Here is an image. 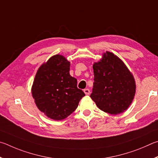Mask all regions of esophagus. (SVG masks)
<instances>
[{
    "label": "esophagus",
    "mask_w": 158,
    "mask_h": 158,
    "mask_svg": "<svg viewBox=\"0 0 158 158\" xmlns=\"http://www.w3.org/2000/svg\"><path fill=\"white\" fill-rule=\"evenodd\" d=\"M84 92L86 95H89L90 94V90L89 89H84Z\"/></svg>",
    "instance_id": "obj_1"
}]
</instances>
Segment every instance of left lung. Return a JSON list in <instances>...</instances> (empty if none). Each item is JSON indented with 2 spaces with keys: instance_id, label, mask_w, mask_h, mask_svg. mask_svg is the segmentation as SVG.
Returning a JSON list of instances; mask_svg holds the SVG:
<instances>
[{
  "instance_id": "left-lung-1",
  "label": "left lung",
  "mask_w": 158,
  "mask_h": 158,
  "mask_svg": "<svg viewBox=\"0 0 158 158\" xmlns=\"http://www.w3.org/2000/svg\"><path fill=\"white\" fill-rule=\"evenodd\" d=\"M94 82L91 98L102 111L123 112L131 106L136 91L134 77L119 57L106 51L93 64Z\"/></svg>"
}]
</instances>
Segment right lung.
Returning a JSON list of instances; mask_svg holds the SVG:
<instances>
[{
  "label": "right lung",
  "mask_w": 158,
  "mask_h": 158,
  "mask_svg": "<svg viewBox=\"0 0 158 158\" xmlns=\"http://www.w3.org/2000/svg\"><path fill=\"white\" fill-rule=\"evenodd\" d=\"M70 62L61 55L52 56L36 73L32 95L38 109L52 119L62 120L76 110L85 96L69 73Z\"/></svg>",
  "instance_id": "right-lung-1"
}]
</instances>
